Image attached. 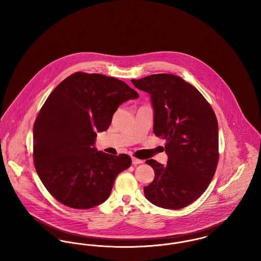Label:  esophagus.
<instances>
[{
    "instance_id": "1",
    "label": "esophagus",
    "mask_w": 261,
    "mask_h": 261,
    "mask_svg": "<svg viewBox=\"0 0 261 261\" xmlns=\"http://www.w3.org/2000/svg\"><path fill=\"white\" fill-rule=\"evenodd\" d=\"M132 163H133L134 165H136V164H140V163H143V161H142V160H138V159H136V158L132 156Z\"/></svg>"
}]
</instances>
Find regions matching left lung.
Returning a JSON list of instances; mask_svg holds the SVG:
<instances>
[{"mask_svg": "<svg viewBox=\"0 0 261 261\" xmlns=\"http://www.w3.org/2000/svg\"><path fill=\"white\" fill-rule=\"evenodd\" d=\"M149 94L153 109V133L166 141L167 165L146 163L154 179L144 188L152 204L166 210L183 208L206 190L218 162V123L211 105L199 91L179 76L149 75L131 80Z\"/></svg>", "mask_w": 261, "mask_h": 261, "instance_id": "1", "label": "left lung"}]
</instances>
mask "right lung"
Wrapping results in <instances>:
<instances>
[{
    "label": "right lung",
    "instance_id": "1",
    "mask_svg": "<svg viewBox=\"0 0 261 261\" xmlns=\"http://www.w3.org/2000/svg\"><path fill=\"white\" fill-rule=\"evenodd\" d=\"M138 98L123 81L98 73L75 72L55 88L33 127L35 168L55 199L77 210L109 199L131 158L98 150L97 133L109 129L122 102Z\"/></svg>",
    "mask_w": 261,
    "mask_h": 261
}]
</instances>
